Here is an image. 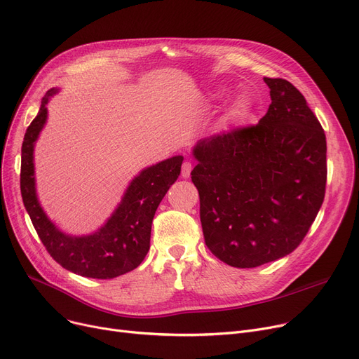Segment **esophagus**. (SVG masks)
<instances>
[{
  "label": "esophagus",
  "mask_w": 359,
  "mask_h": 359,
  "mask_svg": "<svg viewBox=\"0 0 359 359\" xmlns=\"http://www.w3.org/2000/svg\"><path fill=\"white\" fill-rule=\"evenodd\" d=\"M192 163H189V161H184L183 164H182V177L183 179H189L191 177V173H192Z\"/></svg>",
  "instance_id": "obj_1"
}]
</instances>
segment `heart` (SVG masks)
<instances>
[{"mask_svg": "<svg viewBox=\"0 0 359 359\" xmlns=\"http://www.w3.org/2000/svg\"><path fill=\"white\" fill-rule=\"evenodd\" d=\"M225 96H227V90L225 88H219L212 93V97L215 100H222ZM250 110H252L250 100L244 96V94H238V96H236L230 103L229 118L231 121H243L244 118L249 116Z\"/></svg>", "mask_w": 359, "mask_h": 359, "instance_id": "obj_1", "label": "heart"}]
</instances>
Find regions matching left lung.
I'll return each instance as SVG.
<instances>
[{
    "label": "left lung",
    "instance_id": "left-lung-1",
    "mask_svg": "<svg viewBox=\"0 0 359 359\" xmlns=\"http://www.w3.org/2000/svg\"><path fill=\"white\" fill-rule=\"evenodd\" d=\"M263 81L272 102L256 126L199 140L192 148L205 243L234 268L290 255L325 199L322 125L290 81Z\"/></svg>",
    "mask_w": 359,
    "mask_h": 359
}]
</instances>
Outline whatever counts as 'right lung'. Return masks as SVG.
<instances>
[{"label":"right lung","instance_id":"right-lung-1","mask_svg":"<svg viewBox=\"0 0 359 359\" xmlns=\"http://www.w3.org/2000/svg\"><path fill=\"white\" fill-rule=\"evenodd\" d=\"M61 88H50L22 147L20 189L33 227L49 255L69 272L94 279H111L140 266L149 250L151 224L167 191L180 176L183 156L142 168L132 179L118 206L100 229L84 236L62 231L45 212L36 192L34 145L48 121L49 100Z\"/></svg>","mask_w":359,"mask_h":359}]
</instances>
